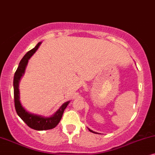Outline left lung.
Masks as SVG:
<instances>
[{
    "label": "left lung",
    "instance_id": "left-lung-1",
    "mask_svg": "<svg viewBox=\"0 0 155 155\" xmlns=\"http://www.w3.org/2000/svg\"><path fill=\"white\" fill-rule=\"evenodd\" d=\"M88 130H89L90 132H91V133H96V132H94V131H93V130H90L89 128H88Z\"/></svg>",
    "mask_w": 155,
    "mask_h": 155
}]
</instances>
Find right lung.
<instances>
[{
	"label": "right lung",
	"instance_id": "obj_1",
	"mask_svg": "<svg viewBox=\"0 0 155 155\" xmlns=\"http://www.w3.org/2000/svg\"><path fill=\"white\" fill-rule=\"evenodd\" d=\"M40 44L41 42H39L35 48L28 51L25 55L22 57L21 61H20L19 66H18L15 75H14V102H15V108L18 115L30 128L36 130H46L52 129L59 124V121L62 117L64 111L67 108L68 104H69V101L64 103L52 116L47 117L28 112L20 104V91L19 88H18L20 80L25 73V70L27 64L28 63L29 59L33 54L35 52L38 47H40Z\"/></svg>",
	"mask_w": 155,
	"mask_h": 155
}]
</instances>
